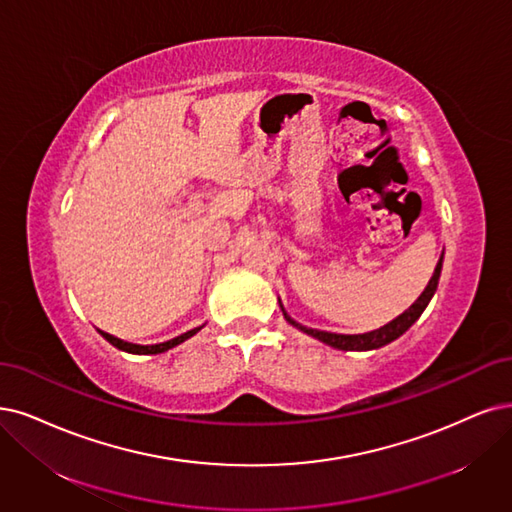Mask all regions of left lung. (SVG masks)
Instances as JSON below:
<instances>
[{"instance_id": "8db88e82", "label": "left lung", "mask_w": 512, "mask_h": 512, "mask_svg": "<svg viewBox=\"0 0 512 512\" xmlns=\"http://www.w3.org/2000/svg\"><path fill=\"white\" fill-rule=\"evenodd\" d=\"M441 266H443V255H441V259L437 263V268H434V274H432V278L428 282V287L418 297V301H415V304L407 312H403L399 318H394L392 323H388L386 327L377 329V331H371V333H363V335H337V333H327V331H316V329H308V327H301L299 323H295L293 318L287 316L285 310H282V314H285V318L289 320L293 327H297V329H301L304 333L320 339V342L331 346V348H337V350H375V348H382V346L394 342L396 337H401L415 323V320L422 316V312L428 306V301L432 299L434 291H437V287H439Z\"/></svg>"}]
</instances>
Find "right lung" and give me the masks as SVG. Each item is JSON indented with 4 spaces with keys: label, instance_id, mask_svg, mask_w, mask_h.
Listing matches in <instances>:
<instances>
[{
    "label": "right lung",
    "instance_id": "obj_1",
    "mask_svg": "<svg viewBox=\"0 0 512 512\" xmlns=\"http://www.w3.org/2000/svg\"><path fill=\"white\" fill-rule=\"evenodd\" d=\"M200 329H192V331H187V333H183V335H179V337H175V339H170V342H164V344H156V346H137V344H128V342H122V339H118V337H113V335H107V333H103V331H99L107 342L111 344V346H116L118 350H124V352H130V354H160V352H166V350H170V348H175V346H179V344H183L185 339H189L192 335H196Z\"/></svg>",
    "mask_w": 512,
    "mask_h": 512
}]
</instances>
